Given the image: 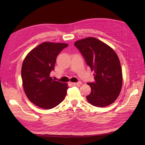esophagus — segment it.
<instances>
[{
  "label": "esophagus",
  "mask_w": 145,
  "mask_h": 145,
  "mask_svg": "<svg viewBox=\"0 0 145 145\" xmlns=\"http://www.w3.org/2000/svg\"><path fill=\"white\" fill-rule=\"evenodd\" d=\"M72 84L73 85H75V86H80V85L82 84V82H76V83H72Z\"/></svg>",
  "instance_id": "34e87169"
}]
</instances>
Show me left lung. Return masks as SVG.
I'll list each match as a JSON object with an SVG mask.
<instances>
[{
  "instance_id": "left-lung-1",
  "label": "left lung",
  "mask_w": 145,
  "mask_h": 145,
  "mask_svg": "<svg viewBox=\"0 0 145 145\" xmlns=\"http://www.w3.org/2000/svg\"><path fill=\"white\" fill-rule=\"evenodd\" d=\"M92 71L94 82L87 83L91 88L86 98L91 105L103 107L113 103L122 87V71L119 58L108 45L93 37L74 43Z\"/></svg>"
}]
</instances>
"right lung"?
<instances>
[{
  "label": "right lung",
  "instance_id": "obj_1",
  "mask_svg": "<svg viewBox=\"0 0 145 145\" xmlns=\"http://www.w3.org/2000/svg\"><path fill=\"white\" fill-rule=\"evenodd\" d=\"M67 46V44L44 42L31 51L23 61L24 90L29 101L40 108L55 107L67 94V84L54 81L50 73L54 69L57 56Z\"/></svg>",
  "mask_w": 145,
  "mask_h": 145
}]
</instances>
